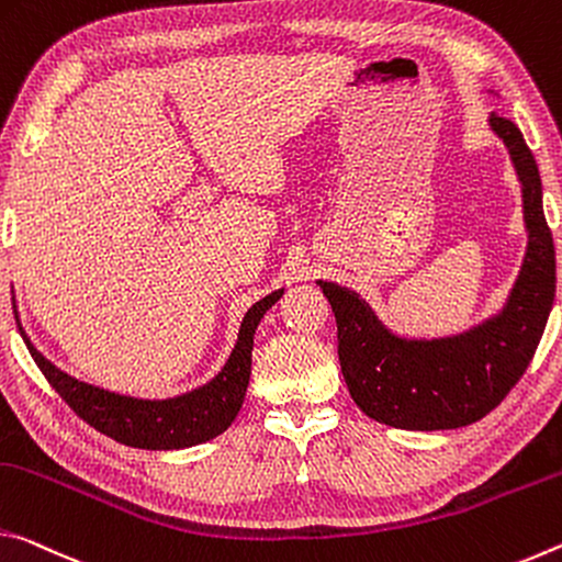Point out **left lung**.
Returning a JSON list of instances; mask_svg holds the SVG:
<instances>
[{
	"mask_svg": "<svg viewBox=\"0 0 562 562\" xmlns=\"http://www.w3.org/2000/svg\"><path fill=\"white\" fill-rule=\"evenodd\" d=\"M522 183L528 254L498 318L440 341H403L353 291L321 281L338 326V361L356 406L406 430H450L481 420L526 373L555 299V246L536 156L510 119L493 114Z\"/></svg>",
	"mask_w": 562,
	"mask_h": 562,
	"instance_id": "left-lung-1",
	"label": "left lung"
}]
</instances>
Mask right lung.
I'll return each mask as SVG.
<instances>
[{"label": "right lung", "mask_w": 562, "mask_h": 562, "mask_svg": "<svg viewBox=\"0 0 562 562\" xmlns=\"http://www.w3.org/2000/svg\"><path fill=\"white\" fill-rule=\"evenodd\" d=\"M283 291H273L271 296L261 299L248 308L244 316L238 344L232 358L214 381L204 389L191 391L171 401H136L126 395L94 389V385L71 379L57 366L47 361L30 338L24 344L30 348L34 363L40 366L44 379L57 391L67 406L87 420L99 434L119 440V443L146 450H171L189 448L204 440L216 438L232 426L238 408H241L248 375H251V348L254 334L261 316L269 311Z\"/></svg>", "instance_id": "obj_1"}]
</instances>
